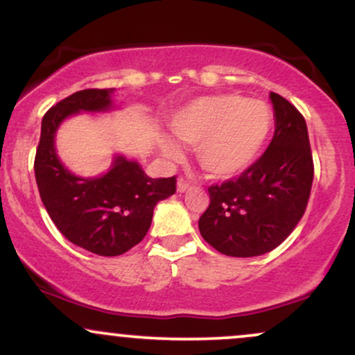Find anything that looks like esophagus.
<instances>
[{
	"label": "esophagus",
	"instance_id": "obj_1",
	"mask_svg": "<svg viewBox=\"0 0 355 355\" xmlns=\"http://www.w3.org/2000/svg\"><path fill=\"white\" fill-rule=\"evenodd\" d=\"M191 189V182H187L184 178H181L178 181V191L179 192H186V191H189Z\"/></svg>",
	"mask_w": 355,
	"mask_h": 355
}]
</instances>
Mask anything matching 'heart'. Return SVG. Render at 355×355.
<instances>
[{"label":"heart","mask_w":355,"mask_h":355,"mask_svg":"<svg viewBox=\"0 0 355 355\" xmlns=\"http://www.w3.org/2000/svg\"><path fill=\"white\" fill-rule=\"evenodd\" d=\"M273 115L261 100L234 94L207 95L192 100L174 113L171 133L179 141L196 146V157L205 173L216 179L239 176L250 166L270 137ZM161 150L176 159L179 146L171 139Z\"/></svg>","instance_id":"b5f03b06"}]
</instances>
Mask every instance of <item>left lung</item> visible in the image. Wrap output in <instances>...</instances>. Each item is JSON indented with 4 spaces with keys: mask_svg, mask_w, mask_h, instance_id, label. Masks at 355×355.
Masks as SVG:
<instances>
[{
    "mask_svg": "<svg viewBox=\"0 0 355 355\" xmlns=\"http://www.w3.org/2000/svg\"><path fill=\"white\" fill-rule=\"evenodd\" d=\"M275 135L266 151L239 178L209 187L199 218L205 242L229 257H257L295 230L311 194L314 164L304 116L271 92Z\"/></svg>",
    "mask_w": 355,
    "mask_h": 355,
    "instance_id": "obj_1",
    "label": "left lung"
}]
</instances>
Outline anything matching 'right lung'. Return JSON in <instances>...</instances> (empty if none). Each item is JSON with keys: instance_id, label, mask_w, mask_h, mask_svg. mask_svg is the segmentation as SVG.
<instances>
[{"instance_id": "obj_1", "label": "right lung", "mask_w": 355, "mask_h": 355, "mask_svg": "<svg viewBox=\"0 0 355 355\" xmlns=\"http://www.w3.org/2000/svg\"><path fill=\"white\" fill-rule=\"evenodd\" d=\"M113 90L85 89L49 108L34 157L37 189L52 222L69 242L102 257L121 255L141 242L156 204L176 192V176L151 179L123 156L94 179L78 178L60 163L54 146L59 125L72 113L112 108Z\"/></svg>"}]
</instances>
